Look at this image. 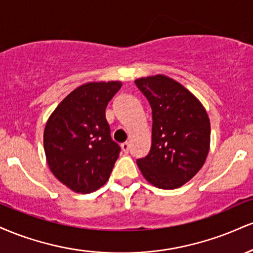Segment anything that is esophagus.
Segmentation results:
<instances>
[{
  "instance_id": "34e87169",
  "label": "esophagus",
  "mask_w": 253,
  "mask_h": 253,
  "mask_svg": "<svg viewBox=\"0 0 253 253\" xmlns=\"http://www.w3.org/2000/svg\"><path fill=\"white\" fill-rule=\"evenodd\" d=\"M121 149H123V151H124L125 153H128V151H129V144H128V143L121 144Z\"/></svg>"
}]
</instances>
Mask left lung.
<instances>
[{
    "label": "left lung",
    "instance_id": "left-lung-1",
    "mask_svg": "<svg viewBox=\"0 0 253 253\" xmlns=\"http://www.w3.org/2000/svg\"><path fill=\"white\" fill-rule=\"evenodd\" d=\"M135 85L152 109V144L136 159L145 178L161 189H176L193 178L210 151L211 123L193 94L171 78H139Z\"/></svg>",
    "mask_w": 253,
    "mask_h": 253
}]
</instances>
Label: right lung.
Wrapping results in <instances>:
<instances>
[{"instance_id":"1","label":"right lung","mask_w":253,"mask_h":253,"mask_svg":"<svg viewBox=\"0 0 253 253\" xmlns=\"http://www.w3.org/2000/svg\"><path fill=\"white\" fill-rule=\"evenodd\" d=\"M120 82L86 83L70 92L52 113L43 132L48 167L76 193H91L108 181L120 146L110 136L107 104Z\"/></svg>"}]
</instances>
